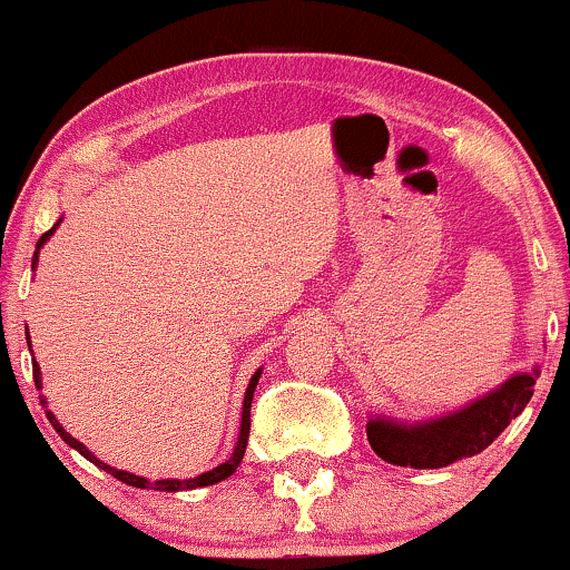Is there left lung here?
<instances>
[{"instance_id":"left-lung-1","label":"left lung","mask_w":570,"mask_h":570,"mask_svg":"<svg viewBox=\"0 0 570 570\" xmlns=\"http://www.w3.org/2000/svg\"><path fill=\"white\" fill-rule=\"evenodd\" d=\"M534 373H517L501 389L490 392L470 407L431 423L402 425L392 420H371L368 443L389 464L412 470H439L464 456L488 449L513 417L521 415L534 394Z\"/></svg>"}]
</instances>
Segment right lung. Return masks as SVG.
Returning a JSON list of instances; mask_svg holds the SVG:
<instances>
[{
  "label": "right lung",
  "instance_id": "obj_1",
  "mask_svg": "<svg viewBox=\"0 0 570 570\" xmlns=\"http://www.w3.org/2000/svg\"><path fill=\"white\" fill-rule=\"evenodd\" d=\"M53 230H57V225H53L51 230H46L43 236L38 238V244H36V254H33V267H36V262H38V252H41V246L46 244V240H49V236H51ZM28 340H30V337H28ZM28 347H30V342H28ZM259 376H262V371H256L254 376H252V381H248V389H246V396H244V415H240V435H238L236 449H233V456L228 459V462H223L220 466H215V470H209V472L199 474V478H191V480H158V482H150V480H145V478H137V474H129V472H124V470H114V466H108V464L100 462V459L92 456L90 451L85 449L80 441L72 439V435H69V433L65 431V428L59 425V420L53 417L49 410H46V417H49V423L53 425V431H57V433L61 435V439H65V441L69 443V446L80 451V454H82L85 459H88V462H92L96 466H100V470H106L108 474H114L116 480L127 482V485H131V488L168 490V493H176V490H194V488L215 485V482H220V480H225V478H230V474L238 470L240 459H244V454H246L248 431H252V396H254V389H256V381H259ZM33 381H36V389H41V368H38V363H36V361H33Z\"/></svg>",
  "mask_w": 570,
  "mask_h": 570
}]
</instances>
